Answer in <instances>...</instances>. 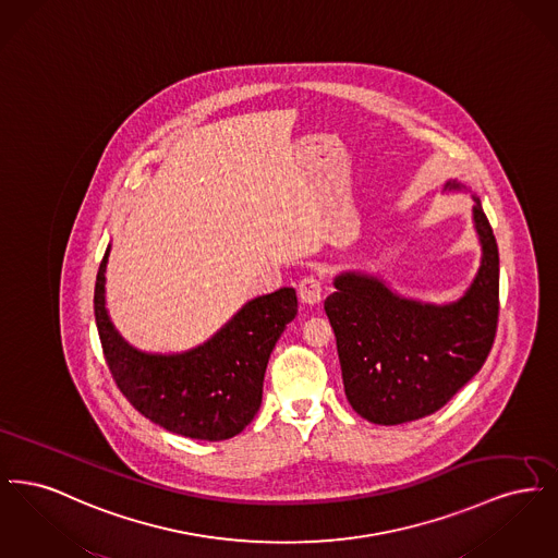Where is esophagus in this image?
<instances>
[{"instance_id":"obj_1","label":"esophagus","mask_w":558,"mask_h":558,"mask_svg":"<svg viewBox=\"0 0 558 558\" xmlns=\"http://www.w3.org/2000/svg\"><path fill=\"white\" fill-rule=\"evenodd\" d=\"M322 280L318 276H305L301 282H299V299L307 305H316L322 301Z\"/></svg>"}]
</instances>
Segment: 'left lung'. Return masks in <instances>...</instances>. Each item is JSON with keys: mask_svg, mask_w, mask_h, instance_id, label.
<instances>
[{"mask_svg": "<svg viewBox=\"0 0 558 558\" xmlns=\"http://www.w3.org/2000/svg\"><path fill=\"white\" fill-rule=\"evenodd\" d=\"M450 190H460L451 180ZM481 266L464 296L448 305L389 291L374 276L345 271L324 301L337 337L345 396L374 425L418 421L444 408L485 364L500 314V257L473 196Z\"/></svg>", "mask_w": 558, "mask_h": 558, "instance_id": "obj_1", "label": "left lung"}]
</instances>
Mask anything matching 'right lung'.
Listing matches in <instances>:
<instances>
[{"label": "right lung", "instance_id": "obj_1", "mask_svg": "<svg viewBox=\"0 0 558 558\" xmlns=\"http://www.w3.org/2000/svg\"><path fill=\"white\" fill-rule=\"evenodd\" d=\"M110 246L94 289V314L108 371L133 408L175 435L221 441L248 425L264 396L267 360L296 316V292L280 289L248 301L203 345L184 353H144L123 341L105 301Z\"/></svg>", "mask_w": 558, "mask_h": 558}]
</instances>
